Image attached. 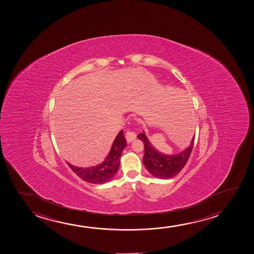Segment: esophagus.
Here are the masks:
<instances>
[{
	"label": "esophagus",
	"instance_id": "1",
	"mask_svg": "<svg viewBox=\"0 0 254 254\" xmlns=\"http://www.w3.org/2000/svg\"><path fill=\"white\" fill-rule=\"evenodd\" d=\"M136 133L132 131L128 130L127 132H126V139L127 140V142H132L133 139H135Z\"/></svg>",
	"mask_w": 254,
	"mask_h": 254
}]
</instances>
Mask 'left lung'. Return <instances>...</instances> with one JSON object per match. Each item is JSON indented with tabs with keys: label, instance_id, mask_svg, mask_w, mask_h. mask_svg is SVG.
I'll return each mask as SVG.
<instances>
[{
	"label": "left lung",
	"instance_id": "obj_1",
	"mask_svg": "<svg viewBox=\"0 0 254 254\" xmlns=\"http://www.w3.org/2000/svg\"><path fill=\"white\" fill-rule=\"evenodd\" d=\"M187 121L188 122V120L186 119V123L189 124ZM137 137L144 143L145 154L143 157V163L145 165L146 170L154 177L165 180L174 177L183 169L191 155L195 138H192L189 146L183 152L179 154L166 155L153 147L144 132L139 133Z\"/></svg>",
	"mask_w": 254,
	"mask_h": 254
}]
</instances>
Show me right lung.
Wrapping results in <instances>:
<instances>
[{
  "instance_id": "right-lung-1",
  "label": "right lung",
  "mask_w": 254,
  "mask_h": 254,
  "mask_svg": "<svg viewBox=\"0 0 254 254\" xmlns=\"http://www.w3.org/2000/svg\"><path fill=\"white\" fill-rule=\"evenodd\" d=\"M126 146L127 141L123 135V131H121L118 135L116 136L115 141L112 145L110 153L102 163L96 167L87 168L74 167L69 163H67V165L73 173L76 174L77 176H79L84 181L92 184H103L111 181L115 177L120 166L122 151Z\"/></svg>"
}]
</instances>
